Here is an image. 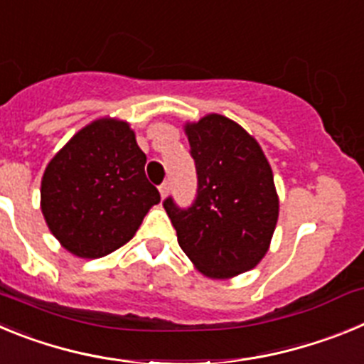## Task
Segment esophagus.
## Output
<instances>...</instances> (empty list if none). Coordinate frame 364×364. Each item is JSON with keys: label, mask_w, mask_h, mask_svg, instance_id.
Segmentation results:
<instances>
[{"label": "esophagus", "mask_w": 364, "mask_h": 364, "mask_svg": "<svg viewBox=\"0 0 364 364\" xmlns=\"http://www.w3.org/2000/svg\"><path fill=\"white\" fill-rule=\"evenodd\" d=\"M159 191H160V197L166 198L167 193H169V182H164V184H160Z\"/></svg>", "instance_id": "1"}]
</instances>
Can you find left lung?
Masks as SVG:
<instances>
[{"label":"left lung","instance_id":"1","mask_svg":"<svg viewBox=\"0 0 364 364\" xmlns=\"http://www.w3.org/2000/svg\"><path fill=\"white\" fill-rule=\"evenodd\" d=\"M197 169V197L180 208L164 200L180 247L204 275L226 279L255 268L268 252L279 217L273 173L239 124L208 114L186 125Z\"/></svg>","mask_w":364,"mask_h":364}]
</instances>
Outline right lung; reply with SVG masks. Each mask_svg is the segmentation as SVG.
Segmentation results:
<instances>
[{
	"instance_id": "right-lung-1",
	"label": "right lung",
	"mask_w": 364,
	"mask_h": 364,
	"mask_svg": "<svg viewBox=\"0 0 364 364\" xmlns=\"http://www.w3.org/2000/svg\"><path fill=\"white\" fill-rule=\"evenodd\" d=\"M125 122L98 120L74 134L41 180V211L62 246L98 259L133 239L160 193Z\"/></svg>"
}]
</instances>
